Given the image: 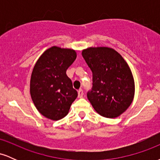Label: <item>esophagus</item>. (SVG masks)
<instances>
[{"mask_svg": "<svg viewBox=\"0 0 160 160\" xmlns=\"http://www.w3.org/2000/svg\"><path fill=\"white\" fill-rule=\"evenodd\" d=\"M83 91H82V89H79L78 90V98H82V95H83Z\"/></svg>", "mask_w": 160, "mask_h": 160, "instance_id": "esophagus-1", "label": "esophagus"}]
</instances>
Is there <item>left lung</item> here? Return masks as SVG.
<instances>
[{
    "instance_id": "left-lung-1",
    "label": "left lung",
    "mask_w": 160,
    "mask_h": 160,
    "mask_svg": "<svg viewBox=\"0 0 160 160\" xmlns=\"http://www.w3.org/2000/svg\"><path fill=\"white\" fill-rule=\"evenodd\" d=\"M82 56L92 72V87L87 98L98 113L115 118L129 107L135 82L128 64L120 53L108 47L83 49Z\"/></svg>"
}]
</instances>
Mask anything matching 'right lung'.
<instances>
[{"label": "right lung", "instance_id": "right-lung-1", "mask_svg": "<svg viewBox=\"0 0 160 160\" xmlns=\"http://www.w3.org/2000/svg\"><path fill=\"white\" fill-rule=\"evenodd\" d=\"M77 58L71 49L52 47L37 61L30 82L32 101L38 111L47 118L58 120L68 113L78 97L66 71Z\"/></svg>", "mask_w": 160, "mask_h": 160}]
</instances>
